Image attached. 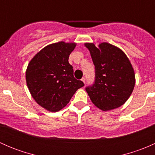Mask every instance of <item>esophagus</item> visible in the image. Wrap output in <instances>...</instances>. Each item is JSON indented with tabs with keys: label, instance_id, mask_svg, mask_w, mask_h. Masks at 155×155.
<instances>
[{
	"label": "esophagus",
	"instance_id": "esophagus-1",
	"mask_svg": "<svg viewBox=\"0 0 155 155\" xmlns=\"http://www.w3.org/2000/svg\"><path fill=\"white\" fill-rule=\"evenodd\" d=\"M81 80H82V82H83L84 84H85V78H82V79H81Z\"/></svg>",
	"mask_w": 155,
	"mask_h": 155
}]
</instances>
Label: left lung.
<instances>
[{"label":"left lung","instance_id":"1","mask_svg":"<svg viewBox=\"0 0 155 155\" xmlns=\"http://www.w3.org/2000/svg\"><path fill=\"white\" fill-rule=\"evenodd\" d=\"M95 66V82L86 91L95 107L102 111L120 107L132 94L135 73L125 53L109 43L96 46L85 43Z\"/></svg>","mask_w":155,"mask_h":155}]
</instances>
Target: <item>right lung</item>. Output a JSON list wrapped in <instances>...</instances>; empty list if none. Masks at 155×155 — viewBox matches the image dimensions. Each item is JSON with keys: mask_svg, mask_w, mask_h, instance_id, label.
<instances>
[{"mask_svg": "<svg viewBox=\"0 0 155 155\" xmlns=\"http://www.w3.org/2000/svg\"><path fill=\"white\" fill-rule=\"evenodd\" d=\"M76 43L64 41L42 48L30 61L26 70V83L34 101L49 112H58L67 106L84 83L73 76L69 64Z\"/></svg>", "mask_w": 155, "mask_h": 155, "instance_id": "1", "label": "right lung"}]
</instances>
